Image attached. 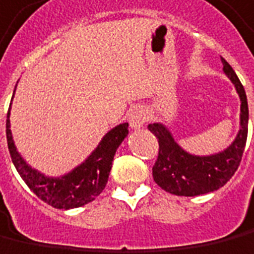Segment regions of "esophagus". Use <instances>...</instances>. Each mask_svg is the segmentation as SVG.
I'll return each mask as SVG.
<instances>
[{
  "label": "esophagus",
  "mask_w": 254,
  "mask_h": 254,
  "mask_svg": "<svg viewBox=\"0 0 254 254\" xmlns=\"http://www.w3.org/2000/svg\"><path fill=\"white\" fill-rule=\"evenodd\" d=\"M147 121V114L145 111L141 107H137L134 109L129 115V124H130V127L132 129H140L143 127Z\"/></svg>",
  "instance_id": "obj_1"
}]
</instances>
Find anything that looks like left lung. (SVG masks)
I'll return each mask as SVG.
<instances>
[{
  "instance_id": "left-lung-1",
  "label": "left lung",
  "mask_w": 254,
  "mask_h": 254,
  "mask_svg": "<svg viewBox=\"0 0 254 254\" xmlns=\"http://www.w3.org/2000/svg\"><path fill=\"white\" fill-rule=\"evenodd\" d=\"M223 70L235 85L241 99V129L231 145L224 151L206 157L191 155L177 144L168 127L162 124H150L148 130L157 136L159 151L152 166L154 182L166 192L180 196L207 194L223 187L238 169L246 139L249 109L246 93L232 67L221 58Z\"/></svg>"
}]
</instances>
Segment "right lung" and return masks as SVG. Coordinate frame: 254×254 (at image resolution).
Wrapping results in <instances>:
<instances>
[{"label":"right lung","instance_id":"add662e5","mask_svg":"<svg viewBox=\"0 0 254 254\" xmlns=\"http://www.w3.org/2000/svg\"><path fill=\"white\" fill-rule=\"evenodd\" d=\"M9 114L10 107L6 115V140L12 162L28 189L40 199L56 209H72L84 206L100 195L109 180L115 151L129 132L127 122L111 129L88 159L70 173L62 177H48L33 169L17 152L10 133Z\"/></svg>","mask_w":254,"mask_h":254}]
</instances>
